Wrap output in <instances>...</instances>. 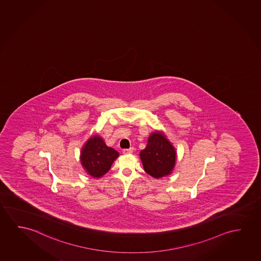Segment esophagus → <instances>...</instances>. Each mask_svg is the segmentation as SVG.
Masks as SVG:
<instances>
[{
    "label": "esophagus",
    "instance_id": "obj_1",
    "mask_svg": "<svg viewBox=\"0 0 261 261\" xmlns=\"http://www.w3.org/2000/svg\"><path fill=\"white\" fill-rule=\"evenodd\" d=\"M133 152H134V148H133V147H131V148L129 149H124V150H123V153H124V154L132 153Z\"/></svg>",
    "mask_w": 261,
    "mask_h": 261
}]
</instances>
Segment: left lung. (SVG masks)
Here are the masks:
<instances>
[{"label":"left lung","instance_id":"1","mask_svg":"<svg viewBox=\"0 0 261 261\" xmlns=\"http://www.w3.org/2000/svg\"><path fill=\"white\" fill-rule=\"evenodd\" d=\"M140 158L145 172L159 179L173 172L176 152L164 132L154 131L149 136L146 147L141 151Z\"/></svg>","mask_w":261,"mask_h":261}]
</instances>
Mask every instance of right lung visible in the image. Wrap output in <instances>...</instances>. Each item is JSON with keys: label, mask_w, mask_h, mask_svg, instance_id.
<instances>
[{"label": "right lung", "mask_w": 261, "mask_h": 261, "mask_svg": "<svg viewBox=\"0 0 261 261\" xmlns=\"http://www.w3.org/2000/svg\"><path fill=\"white\" fill-rule=\"evenodd\" d=\"M118 155V152L106 145L98 135H94L81 149V165L88 175L101 178L109 172Z\"/></svg>", "instance_id": "1"}]
</instances>
